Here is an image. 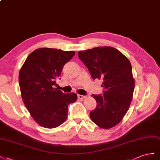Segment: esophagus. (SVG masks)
<instances>
[{
  "instance_id": "obj_1",
  "label": "esophagus",
  "mask_w": 160,
  "mask_h": 160,
  "mask_svg": "<svg viewBox=\"0 0 160 160\" xmlns=\"http://www.w3.org/2000/svg\"><path fill=\"white\" fill-rule=\"evenodd\" d=\"M85 98V96L81 95V94H78V98L80 100H83Z\"/></svg>"
}]
</instances>
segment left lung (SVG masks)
<instances>
[{
	"label": "left lung",
	"instance_id": "1",
	"mask_svg": "<svg viewBox=\"0 0 160 160\" xmlns=\"http://www.w3.org/2000/svg\"><path fill=\"white\" fill-rule=\"evenodd\" d=\"M94 80H103V95L92 94L97 107L90 112L96 125L108 129L119 123L133 98L135 80L131 63L112 47H98L78 53Z\"/></svg>",
	"mask_w": 160,
	"mask_h": 160
}]
</instances>
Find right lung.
Listing matches in <instances>:
<instances>
[{"label": "right lung", "mask_w": 160, "mask_h": 160, "mask_svg": "<svg viewBox=\"0 0 160 160\" xmlns=\"http://www.w3.org/2000/svg\"><path fill=\"white\" fill-rule=\"evenodd\" d=\"M74 51L39 48L31 53L19 75L22 101L34 121L45 128L61 125L68 117V104L77 100L74 92L64 94L54 88L63 67Z\"/></svg>", "instance_id": "right-lung-1"}]
</instances>
